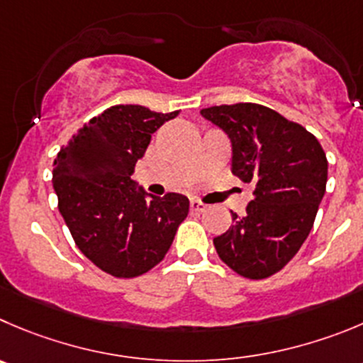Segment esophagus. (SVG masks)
<instances>
[{
	"mask_svg": "<svg viewBox=\"0 0 363 363\" xmlns=\"http://www.w3.org/2000/svg\"><path fill=\"white\" fill-rule=\"evenodd\" d=\"M191 210H194V212H205L206 205L203 201H199V199H192V201H191Z\"/></svg>",
	"mask_w": 363,
	"mask_h": 363,
	"instance_id": "obj_1",
	"label": "esophagus"
}]
</instances>
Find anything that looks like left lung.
<instances>
[{"label":"left lung","mask_w":363,"mask_h":363,"mask_svg":"<svg viewBox=\"0 0 363 363\" xmlns=\"http://www.w3.org/2000/svg\"><path fill=\"white\" fill-rule=\"evenodd\" d=\"M231 140V172L253 184L242 217L213 239L220 260L237 274L264 279L281 271L308 237L326 192L328 160L301 124L258 103L203 108Z\"/></svg>","instance_id":"8db88e82"}]
</instances>
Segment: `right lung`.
Returning <instances> with one entry per match:
<instances>
[{"label": "right lung", "instance_id": "right-lung-1", "mask_svg": "<svg viewBox=\"0 0 363 363\" xmlns=\"http://www.w3.org/2000/svg\"><path fill=\"white\" fill-rule=\"evenodd\" d=\"M116 105L92 117L55 158L58 210L76 246L116 278H135L164 260L189 199L176 192L146 198L130 176L151 135L178 116Z\"/></svg>", "mask_w": 363, "mask_h": 363}]
</instances>
